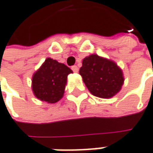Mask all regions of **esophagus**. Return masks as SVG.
I'll return each instance as SVG.
<instances>
[{
    "label": "esophagus",
    "mask_w": 153,
    "mask_h": 153,
    "mask_svg": "<svg viewBox=\"0 0 153 153\" xmlns=\"http://www.w3.org/2000/svg\"><path fill=\"white\" fill-rule=\"evenodd\" d=\"M72 70H73L74 73H78V72H79V68H78L77 66H74V67H72Z\"/></svg>",
    "instance_id": "1"
}]
</instances>
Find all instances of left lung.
I'll use <instances>...</instances> for the list:
<instances>
[{
	"label": "left lung",
	"instance_id": "obj_1",
	"mask_svg": "<svg viewBox=\"0 0 153 153\" xmlns=\"http://www.w3.org/2000/svg\"><path fill=\"white\" fill-rule=\"evenodd\" d=\"M79 74L89 92L102 99L117 94L125 80L122 69L114 61L95 53L83 59Z\"/></svg>",
	"mask_w": 153,
	"mask_h": 153
}]
</instances>
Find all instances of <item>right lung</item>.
Segmentation results:
<instances>
[{
    "mask_svg": "<svg viewBox=\"0 0 153 153\" xmlns=\"http://www.w3.org/2000/svg\"><path fill=\"white\" fill-rule=\"evenodd\" d=\"M73 71L63 63L47 58L32 77V90L41 101L54 104L63 97L68 75Z\"/></svg>",
    "mask_w": 153,
    "mask_h": 153,
    "instance_id": "1",
    "label": "right lung"
}]
</instances>
